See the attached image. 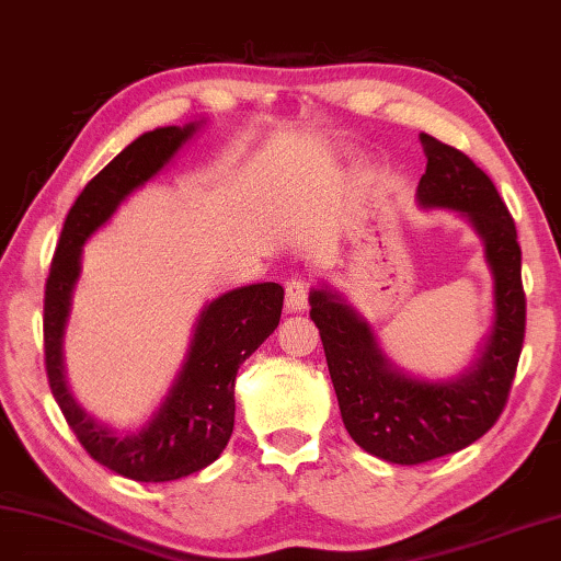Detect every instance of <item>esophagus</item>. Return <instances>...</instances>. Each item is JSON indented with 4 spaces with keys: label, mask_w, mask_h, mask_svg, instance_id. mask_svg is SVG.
<instances>
[{
    "label": "esophagus",
    "mask_w": 561,
    "mask_h": 561,
    "mask_svg": "<svg viewBox=\"0 0 561 561\" xmlns=\"http://www.w3.org/2000/svg\"><path fill=\"white\" fill-rule=\"evenodd\" d=\"M308 308V283L306 280H290L286 288V310L288 312H302Z\"/></svg>",
    "instance_id": "obj_1"
}]
</instances>
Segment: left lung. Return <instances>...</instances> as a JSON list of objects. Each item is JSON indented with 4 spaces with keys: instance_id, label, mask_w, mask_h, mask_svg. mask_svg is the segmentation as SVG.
I'll use <instances>...</instances> for the list:
<instances>
[{
    "instance_id": "8db88e82",
    "label": "left lung",
    "mask_w": 561,
    "mask_h": 561,
    "mask_svg": "<svg viewBox=\"0 0 561 561\" xmlns=\"http://www.w3.org/2000/svg\"><path fill=\"white\" fill-rule=\"evenodd\" d=\"M421 209H448L473 226L493 275V325L473 365L448 379L399 369L369 322L328 283L310 290V318L320 330L345 428L359 448L387 463L419 466L456 454L488 434L503 414L525 340L523 251L515 221L495 184L456 147L426 133Z\"/></svg>"
}]
</instances>
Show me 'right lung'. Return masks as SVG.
Masks as SVG:
<instances>
[{"instance_id": "add662e5", "label": "right lung", "mask_w": 561, "mask_h": 561, "mask_svg": "<svg viewBox=\"0 0 561 561\" xmlns=\"http://www.w3.org/2000/svg\"><path fill=\"white\" fill-rule=\"evenodd\" d=\"M202 123L157 127L103 167L64 221L44 298V355L51 394L68 426L98 463L140 483H167L211 466L233 431L236 371L278 328L283 288L251 283L214 298L194 322L190 350L162 404L140 428L121 431L93 419L66 381L64 335L81 278L83 243L111 221L127 196L162 172Z\"/></svg>"}]
</instances>
